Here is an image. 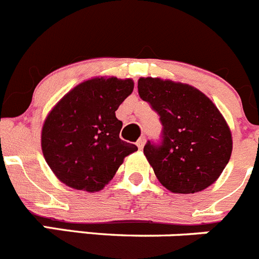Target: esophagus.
I'll return each mask as SVG.
<instances>
[{
	"instance_id": "obj_1",
	"label": "esophagus",
	"mask_w": 259,
	"mask_h": 259,
	"mask_svg": "<svg viewBox=\"0 0 259 259\" xmlns=\"http://www.w3.org/2000/svg\"><path fill=\"white\" fill-rule=\"evenodd\" d=\"M144 142H146V139H144V138H139V139H138V142H137L138 148H139V149L143 148V147H144Z\"/></svg>"
}]
</instances>
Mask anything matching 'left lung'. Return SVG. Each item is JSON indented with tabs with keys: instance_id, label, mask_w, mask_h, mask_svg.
<instances>
[{
	"instance_id": "obj_1",
	"label": "left lung",
	"mask_w": 259,
	"mask_h": 259,
	"mask_svg": "<svg viewBox=\"0 0 259 259\" xmlns=\"http://www.w3.org/2000/svg\"><path fill=\"white\" fill-rule=\"evenodd\" d=\"M138 93L162 124L158 143L144 146L159 183L179 194L213 184L233 151L230 129L219 108L194 87L159 78L139 79Z\"/></svg>"
}]
</instances>
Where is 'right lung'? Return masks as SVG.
<instances>
[{"instance_id":"add662e5","label":"right lung","mask_w":259,"mask_h":259,"mask_svg":"<svg viewBox=\"0 0 259 259\" xmlns=\"http://www.w3.org/2000/svg\"><path fill=\"white\" fill-rule=\"evenodd\" d=\"M133 88L132 79H91L70 91L47 116L43 156L67 187L103 189L125 157L138 151L120 138L122 122L115 115Z\"/></svg>"}]
</instances>
